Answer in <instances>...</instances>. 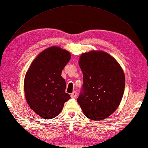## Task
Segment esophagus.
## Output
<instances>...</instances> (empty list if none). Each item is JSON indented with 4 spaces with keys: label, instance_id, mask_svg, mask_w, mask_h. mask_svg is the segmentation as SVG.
Masks as SVG:
<instances>
[{
    "label": "esophagus",
    "instance_id": "obj_1",
    "mask_svg": "<svg viewBox=\"0 0 148 148\" xmlns=\"http://www.w3.org/2000/svg\"><path fill=\"white\" fill-rule=\"evenodd\" d=\"M76 97H77V92H76V91H74L72 94H71V97L73 98H75Z\"/></svg>",
    "mask_w": 148,
    "mask_h": 148
}]
</instances>
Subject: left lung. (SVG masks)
I'll list each match as a JSON object with an SVG mask.
<instances>
[{"mask_svg":"<svg viewBox=\"0 0 148 148\" xmlns=\"http://www.w3.org/2000/svg\"><path fill=\"white\" fill-rule=\"evenodd\" d=\"M79 66L84 82L77 101L88 119L104 120L121 101L125 87L123 70L114 57L103 51L82 53Z\"/></svg>","mask_w":148,"mask_h":148,"instance_id":"8db88e82","label":"left lung"}]
</instances>
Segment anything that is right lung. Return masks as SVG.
Returning <instances> with one entry per match:
<instances>
[{
	"instance_id": "obj_1",
	"label": "right lung",
	"mask_w": 148,
	"mask_h": 148,
	"mask_svg": "<svg viewBox=\"0 0 148 148\" xmlns=\"http://www.w3.org/2000/svg\"><path fill=\"white\" fill-rule=\"evenodd\" d=\"M70 58L68 51L50 47L40 53L26 73L23 88L27 102L43 119L58 116L70 98L65 92L66 81L61 76L62 70Z\"/></svg>"
}]
</instances>
